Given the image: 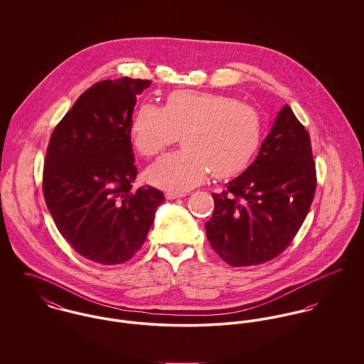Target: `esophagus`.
I'll return each mask as SVG.
<instances>
[{
	"instance_id": "34e87169",
	"label": "esophagus",
	"mask_w": 364,
	"mask_h": 364,
	"mask_svg": "<svg viewBox=\"0 0 364 364\" xmlns=\"http://www.w3.org/2000/svg\"><path fill=\"white\" fill-rule=\"evenodd\" d=\"M185 195H186V193H183V192H166V193H165V198L169 199V200H172V199L183 198Z\"/></svg>"
}]
</instances>
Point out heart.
<instances>
[{
	"instance_id": "1",
	"label": "heart",
	"mask_w": 364,
	"mask_h": 364,
	"mask_svg": "<svg viewBox=\"0 0 364 364\" xmlns=\"http://www.w3.org/2000/svg\"><path fill=\"white\" fill-rule=\"evenodd\" d=\"M179 134L183 149L147 169L150 183L185 191L200 183L208 171L218 179L241 173L259 149L263 122L258 109L232 97L178 90L166 97L164 109L141 105L130 126L132 143L146 158L162 153Z\"/></svg>"
}]
</instances>
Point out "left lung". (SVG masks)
Listing matches in <instances>:
<instances>
[{"label":"left lung","instance_id":"left-lung-1","mask_svg":"<svg viewBox=\"0 0 364 364\" xmlns=\"http://www.w3.org/2000/svg\"><path fill=\"white\" fill-rule=\"evenodd\" d=\"M315 189L310 134L286 105L252 165L211 193L214 211L205 224L211 248L234 267L274 259L303 225Z\"/></svg>","mask_w":364,"mask_h":364}]
</instances>
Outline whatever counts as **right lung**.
<instances>
[{"mask_svg":"<svg viewBox=\"0 0 364 364\" xmlns=\"http://www.w3.org/2000/svg\"><path fill=\"white\" fill-rule=\"evenodd\" d=\"M150 80H105L88 88L53 130L43 195L55 227L84 258L117 264L146 242L165 199L137 175L130 126L137 95Z\"/></svg>","mask_w":364,"mask_h":364,"instance_id":"1","label":"right lung"}]
</instances>
